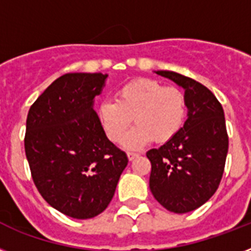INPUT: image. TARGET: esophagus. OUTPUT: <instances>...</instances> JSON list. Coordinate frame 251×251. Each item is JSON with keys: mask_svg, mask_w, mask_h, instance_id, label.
<instances>
[{"mask_svg": "<svg viewBox=\"0 0 251 251\" xmlns=\"http://www.w3.org/2000/svg\"><path fill=\"white\" fill-rule=\"evenodd\" d=\"M138 156H139V155H138V153H135V152H127V159H129L130 161L134 160V159H135V157H138Z\"/></svg>", "mask_w": 251, "mask_h": 251, "instance_id": "esophagus-1", "label": "esophagus"}]
</instances>
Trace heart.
Wrapping results in <instances>:
<instances>
[{
	"label": "heart",
	"mask_w": 251,
	"mask_h": 251,
	"mask_svg": "<svg viewBox=\"0 0 251 251\" xmlns=\"http://www.w3.org/2000/svg\"><path fill=\"white\" fill-rule=\"evenodd\" d=\"M186 99L181 90L153 79H134L117 91L116 101L99 104L98 117L112 142L120 143L131 121L137 125L124 145L137 150L151 139L167 143L179 133L186 120Z\"/></svg>",
	"instance_id": "obj_1"
}]
</instances>
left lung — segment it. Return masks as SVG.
<instances>
[{
    "mask_svg": "<svg viewBox=\"0 0 251 251\" xmlns=\"http://www.w3.org/2000/svg\"><path fill=\"white\" fill-rule=\"evenodd\" d=\"M155 73L185 91L187 120L173 139L147 152L150 189L168 211L186 214L218 190L228 153L224 110L215 95L197 80L175 72Z\"/></svg>",
    "mask_w": 251,
    "mask_h": 251,
    "instance_id": "left-lung-1",
    "label": "left lung"
}]
</instances>
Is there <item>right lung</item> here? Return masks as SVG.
<instances>
[{"instance_id":"1","label":"right lung","mask_w":251,"mask_h":251,"mask_svg":"<svg viewBox=\"0 0 251 251\" xmlns=\"http://www.w3.org/2000/svg\"><path fill=\"white\" fill-rule=\"evenodd\" d=\"M108 74L69 73L28 110L25 150L37 190L66 216L91 219L113 198L127 156L106 138L94 109Z\"/></svg>"}]
</instances>
